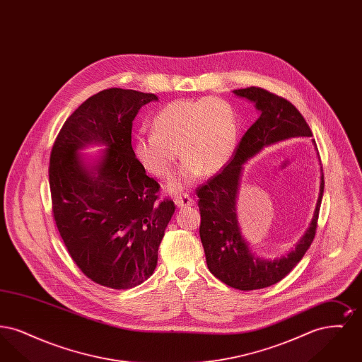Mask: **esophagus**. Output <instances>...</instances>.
Masks as SVG:
<instances>
[{
    "label": "esophagus",
    "instance_id": "obj_1",
    "mask_svg": "<svg viewBox=\"0 0 362 362\" xmlns=\"http://www.w3.org/2000/svg\"><path fill=\"white\" fill-rule=\"evenodd\" d=\"M175 204L179 207L192 206L194 199L189 197V194H179L175 197Z\"/></svg>",
    "mask_w": 362,
    "mask_h": 362
}]
</instances>
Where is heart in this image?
Listing matches in <instances>:
<instances>
[{
    "instance_id": "obj_1",
    "label": "heart",
    "mask_w": 362,
    "mask_h": 362,
    "mask_svg": "<svg viewBox=\"0 0 362 362\" xmlns=\"http://www.w3.org/2000/svg\"><path fill=\"white\" fill-rule=\"evenodd\" d=\"M152 129V134L134 139L133 153L158 179L171 176L179 153L185 161L168 185L173 192L187 189L202 173L221 171L239 141L236 110L220 98L168 103L156 114Z\"/></svg>"
}]
</instances>
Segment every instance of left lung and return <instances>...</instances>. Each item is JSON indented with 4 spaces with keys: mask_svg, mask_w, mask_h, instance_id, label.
<instances>
[{
    "mask_svg": "<svg viewBox=\"0 0 362 362\" xmlns=\"http://www.w3.org/2000/svg\"><path fill=\"white\" fill-rule=\"evenodd\" d=\"M233 93L255 103L259 118L245 132L224 170L197 189L201 213L199 236L213 276L230 288L255 291L279 282L308 251L316 233L325 177L322 173L319 199L310 228L294 250L274 260L255 257L241 236L236 214L243 164L269 145L289 138L312 137V132L300 111L276 93L259 86L235 89Z\"/></svg>",
    "mask_w": 362,
    "mask_h": 362,
    "instance_id": "8db88e82",
    "label": "left lung"
}]
</instances>
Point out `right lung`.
<instances>
[{
  "label": "right lung",
  "instance_id": "obj_1",
  "mask_svg": "<svg viewBox=\"0 0 362 362\" xmlns=\"http://www.w3.org/2000/svg\"><path fill=\"white\" fill-rule=\"evenodd\" d=\"M153 93L110 88L90 96L65 121L49 167L52 216L78 269L111 289L134 288L153 274L158 245L175 204L133 153L132 127ZM107 148L86 166L78 151Z\"/></svg>",
  "mask_w": 362,
  "mask_h": 362
}]
</instances>
